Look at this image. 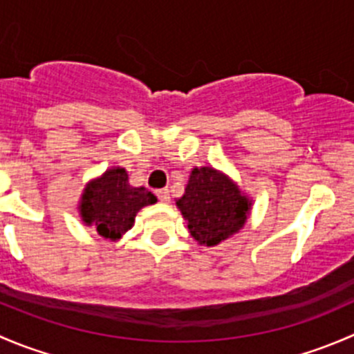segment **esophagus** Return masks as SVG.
<instances>
[{"label":"esophagus","mask_w":354,"mask_h":354,"mask_svg":"<svg viewBox=\"0 0 354 354\" xmlns=\"http://www.w3.org/2000/svg\"><path fill=\"white\" fill-rule=\"evenodd\" d=\"M156 194H157V197H159L160 202H164V203L169 202V190H167V188H162V190H157Z\"/></svg>","instance_id":"esophagus-1"}]
</instances>
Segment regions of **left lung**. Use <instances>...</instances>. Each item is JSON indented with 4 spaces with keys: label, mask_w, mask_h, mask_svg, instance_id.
Wrapping results in <instances>:
<instances>
[{
    "label": "left lung",
    "mask_w": 354,
    "mask_h": 354,
    "mask_svg": "<svg viewBox=\"0 0 354 354\" xmlns=\"http://www.w3.org/2000/svg\"><path fill=\"white\" fill-rule=\"evenodd\" d=\"M174 202L190 236L203 246L223 243L243 230L253 205L236 181L210 166L194 167L183 197Z\"/></svg>",
    "instance_id": "1"
}]
</instances>
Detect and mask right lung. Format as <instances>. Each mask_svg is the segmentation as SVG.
<instances>
[{
    "label": "right lung",
    "instance_id": "obj_1",
    "mask_svg": "<svg viewBox=\"0 0 354 354\" xmlns=\"http://www.w3.org/2000/svg\"><path fill=\"white\" fill-rule=\"evenodd\" d=\"M157 197L145 187H131L124 167H109L85 185L78 214L85 226H94L99 236L116 241L131 230L138 210L152 205Z\"/></svg>",
    "mask_w": 354,
    "mask_h": 354
}]
</instances>
